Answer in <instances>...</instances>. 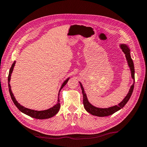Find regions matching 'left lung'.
I'll return each instance as SVG.
<instances>
[{
	"label": "left lung",
	"mask_w": 147,
	"mask_h": 147,
	"mask_svg": "<svg viewBox=\"0 0 147 147\" xmlns=\"http://www.w3.org/2000/svg\"><path fill=\"white\" fill-rule=\"evenodd\" d=\"M121 48L123 50V53L125 54L126 58L127 59L128 65L130 67L131 73V77L134 79V82H135V71H134V63L132 59L131 58L130 54V50H129L128 47L126 45H121ZM81 89L82 90V94H83V104L84 108H85L86 110L89 112V113L92 114L93 115H96L98 117H105V116H108L110 115H112L114 113H115L116 111H117L119 109L123 108L124 106V105L127 103V102L129 100L130 96L132 94V92L134 90V84H132V86H131V88L129 90V92L127 95L126 96V97L124 98V100L121 102V103L119 104V105L114 106L113 107H110V108H96V107L93 106V105L89 102V101L87 98V96L84 92V88L82 84H80Z\"/></svg>",
	"instance_id": "1"
}]
</instances>
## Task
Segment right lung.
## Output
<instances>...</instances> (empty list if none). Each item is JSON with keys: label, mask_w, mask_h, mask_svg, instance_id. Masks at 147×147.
I'll return each mask as SVG.
<instances>
[{"label": "right lung", "mask_w": 147, "mask_h": 147, "mask_svg": "<svg viewBox=\"0 0 147 147\" xmlns=\"http://www.w3.org/2000/svg\"><path fill=\"white\" fill-rule=\"evenodd\" d=\"M15 63H16V61L13 62V63L12 64V65L10 69H9V74H8V88H9V94H10L11 98L13 100V103L16 106V107L18 108L21 112H23L24 113L26 114L30 117H32L35 118V119H49L51 117H53V116H54L58 112L59 110V108H60V103H59V98L58 97V103L56 104L55 106H54L53 108H50L49 109H47V110H44V111H35V110H32V109H30L26 108H24V106L20 105V104L17 102V101L16 100V98L14 97V95L12 93L11 90V86L10 84H9V81H10V78H11V74L12 73V71H13V69L14 67ZM69 80V79L66 80L62 84V86L61 87L60 89H59V91H61V89L63 88V87L64 86H65V84L67 83V82Z\"/></svg>", "instance_id": "add662e5"}]
</instances>
